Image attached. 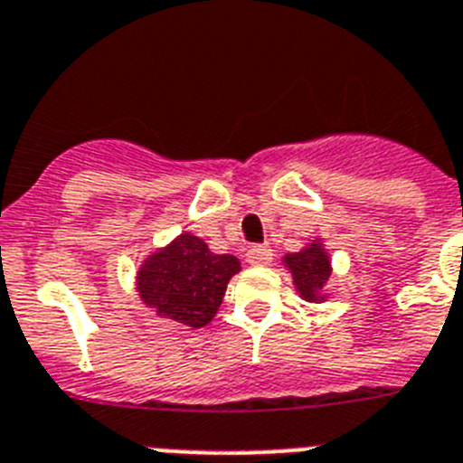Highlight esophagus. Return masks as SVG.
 <instances>
[{"label":"esophagus","instance_id":"1","mask_svg":"<svg viewBox=\"0 0 463 463\" xmlns=\"http://www.w3.org/2000/svg\"><path fill=\"white\" fill-rule=\"evenodd\" d=\"M272 249L268 244H254V247L247 251V260L251 265H268L272 260Z\"/></svg>","mask_w":463,"mask_h":463}]
</instances>
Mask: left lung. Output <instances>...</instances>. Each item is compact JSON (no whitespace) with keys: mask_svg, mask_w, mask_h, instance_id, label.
<instances>
[{"mask_svg":"<svg viewBox=\"0 0 463 463\" xmlns=\"http://www.w3.org/2000/svg\"><path fill=\"white\" fill-rule=\"evenodd\" d=\"M284 263L291 270L293 284L298 287V293L305 300L309 303L324 300V288L331 277V260L319 244L315 242L298 254H288Z\"/></svg>","mask_w":463,"mask_h":463,"instance_id":"left-lung-1","label":"left lung"}]
</instances>
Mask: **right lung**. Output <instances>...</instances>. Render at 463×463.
I'll return each mask as SVG.
<instances>
[{
  "instance_id": "right-lung-1",
  "label": "right lung",
  "mask_w": 463,
  "mask_h": 463,
  "mask_svg": "<svg viewBox=\"0 0 463 463\" xmlns=\"http://www.w3.org/2000/svg\"><path fill=\"white\" fill-rule=\"evenodd\" d=\"M240 260L212 254L195 235H179L170 247L148 256L137 277V288L160 317L191 328L207 326L216 315Z\"/></svg>"
}]
</instances>
